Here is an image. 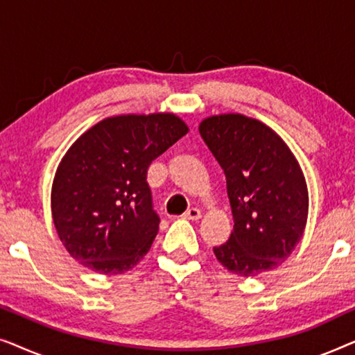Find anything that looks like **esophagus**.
<instances>
[{
	"mask_svg": "<svg viewBox=\"0 0 355 355\" xmlns=\"http://www.w3.org/2000/svg\"><path fill=\"white\" fill-rule=\"evenodd\" d=\"M182 216L186 218V220H192V221H196V220H200L202 211L198 210V208H189V210H187L186 213H184Z\"/></svg>",
	"mask_w": 355,
	"mask_h": 355,
	"instance_id": "1",
	"label": "esophagus"
}]
</instances>
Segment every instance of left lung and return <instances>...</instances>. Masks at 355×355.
<instances>
[{"label":"left lung","mask_w":355,"mask_h":355,"mask_svg":"<svg viewBox=\"0 0 355 355\" xmlns=\"http://www.w3.org/2000/svg\"><path fill=\"white\" fill-rule=\"evenodd\" d=\"M198 130L225 171L234 220L226 244L213 247L215 257L245 278L275 270L307 223L309 192L297 159L273 129L244 114L210 116Z\"/></svg>","instance_id":"1"}]
</instances>
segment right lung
<instances>
[{
  "instance_id": "add662e5",
  "label": "right lung",
  "mask_w": 355,
  "mask_h": 355,
  "mask_svg": "<svg viewBox=\"0 0 355 355\" xmlns=\"http://www.w3.org/2000/svg\"><path fill=\"white\" fill-rule=\"evenodd\" d=\"M187 132L173 113L121 114L71 145L53 181L51 215L72 259L101 275L139 263L159 226L148 166Z\"/></svg>"
}]
</instances>
